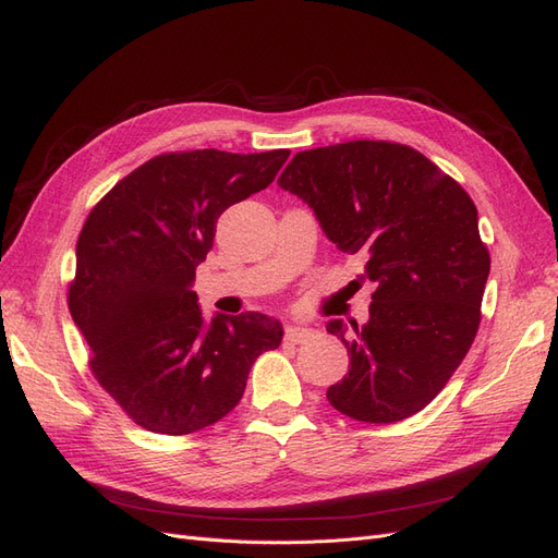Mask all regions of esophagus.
I'll use <instances>...</instances> for the list:
<instances>
[{"instance_id":"esophagus-1","label":"esophagus","mask_w":558,"mask_h":558,"mask_svg":"<svg viewBox=\"0 0 558 558\" xmlns=\"http://www.w3.org/2000/svg\"><path fill=\"white\" fill-rule=\"evenodd\" d=\"M310 335H312V330H310V328H300V326H286V332H283L286 340L293 342V344L305 342Z\"/></svg>"}]
</instances>
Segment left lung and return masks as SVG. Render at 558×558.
I'll list each match as a JSON object with an SVG mask.
<instances>
[{
  "instance_id": "obj_1",
  "label": "left lung",
  "mask_w": 558,
  "mask_h": 558,
  "mask_svg": "<svg viewBox=\"0 0 558 558\" xmlns=\"http://www.w3.org/2000/svg\"><path fill=\"white\" fill-rule=\"evenodd\" d=\"M314 209L328 240L365 256L369 320L347 337L349 373L328 400L365 424H393L442 391L475 340L492 256L463 185L416 148L356 140L300 150L277 181Z\"/></svg>"
}]
</instances>
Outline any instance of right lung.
<instances>
[{
	"label": "right lung",
	"instance_id": "add662e5",
	"mask_svg": "<svg viewBox=\"0 0 558 558\" xmlns=\"http://www.w3.org/2000/svg\"><path fill=\"white\" fill-rule=\"evenodd\" d=\"M289 156L160 154L90 209L66 302L90 373L137 426L189 435L216 424L242 400L253 361L281 344L279 320L258 312L207 326L191 286L218 216L267 189Z\"/></svg>",
	"mask_w": 558,
	"mask_h": 558
}]
</instances>
